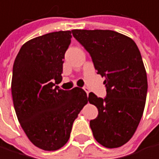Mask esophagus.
<instances>
[{"label":"esophagus","mask_w":159,"mask_h":159,"mask_svg":"<svg viewBox=\"0 0 159 159\" xmlns=\"http://www.w3.org/2000/svg\"><path fill=\"white\" fill-rule=\"evenodd\" d=\"M83 90L86 92V93H87V95L89 94V93H90V90H89V88H87V87H83Z\"/></svg>","instance_id":"34e87169"}]
</instances>
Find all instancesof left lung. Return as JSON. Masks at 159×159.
Listing matches in <instances>:
<instances>
[{"instance_id":"8db88e82","label":"left lung","mask_w":159,"mask_h":159,"mask_svg":"<svg viewBox=\"0 0 159 159\" xmlns=\"http://www.w3.org/2000/svg\"><path fill=\"white\" fill-rule=\"evenodd\" d=\"M72 34L105 78L106 97L93 93L88 97L98 110L90 121L93 135L107 148L120 147L132 138L144 111L148 85L141 52L131 38L114 31L72 30Z\"/></svg>"}]
</instances>
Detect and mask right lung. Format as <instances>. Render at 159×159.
Returning <instances> with one entry per match:
<instances>
[{
	"label": "right lung",
	"mask_w": 159,
	"mask_h": 159,
	"mask_svg": "<svg viewBox=\"0 0 159 159\" xmlns=\"http://www.w3.org/2000/svg\"><path fill=\"white\" fill-rule=\"evenodd\" d=\"M70 31L49 33L26 42L13 66L11 91L17 120L28 139L45 151L62 148L75 119L88 102L85 91H65L62 81Z\"/></svg>",
	"instance_id": "right-lung-1"
}]
</instances>
